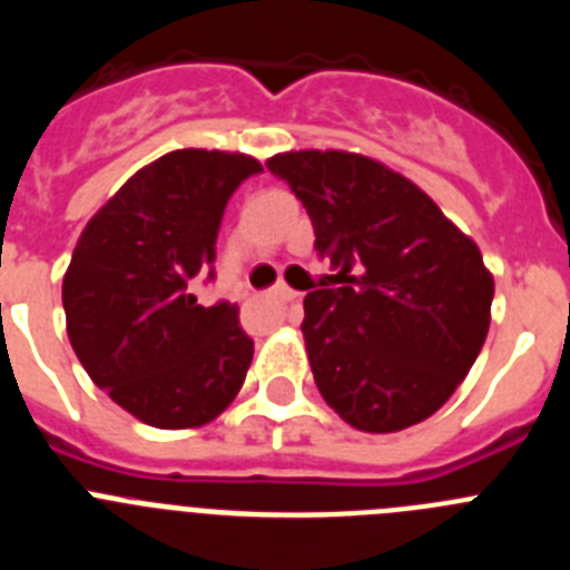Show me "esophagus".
I'll use <instances>...</instances> for the list:
<instances>
[{
	"label": "esophagus",
	"mask_w": 570,
	"mask_h": 570,
	"mask_svg": "<svg viewBox=\"0 0 570 570\" xmlns=\"http://www.w3.org/2000/svg\"><path fill=\"white\" fill-rule=\"evenodd\" d=\"M274 296H276V299H282V302H294V299H299V294H296L294 288H288V285H276V288H274Z\"/></svg>",
	"instance_id": "1"
}]
</instances>
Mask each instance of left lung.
<instances>
[{
    "label": "left lung",
    "instance_id": "obj_1",
    "mask_svg": "<svg viewBox=\"0 0 570 570\" xmlns=\"http://www.w3.org/2000/svg\"><path fill=\"white\" fill-rule=\"evenodd\" d=\"M265 165L302 199L331 259L302 322L322 400L365 434L436 414L491 325L493 274L476 242L371 156L308 148Z\"/></svg>",
    "mask_w": 570,
    "mask_h": 570
}]
</instances>
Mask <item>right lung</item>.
Masks as SVG:
<instances>
[{"instance_id": "right-lung-1", "label": "right lung", "mask_w": 570, "mask_h": 570, "mask_svg": "<svg viewBox=\"0 0 570 570\" xmlns=\"http://www.w3.org/2000/svg\"><path fill=\"white\" fill-rule=\"evenodd\" d=\"M259 170L234 150H170L90 216L73 248L62 279L70 347L94 385L145 425H208L245 382L254 340L239 308H205L190 285L214 262L230 194Z\"/></svg>"}]
</instances>
